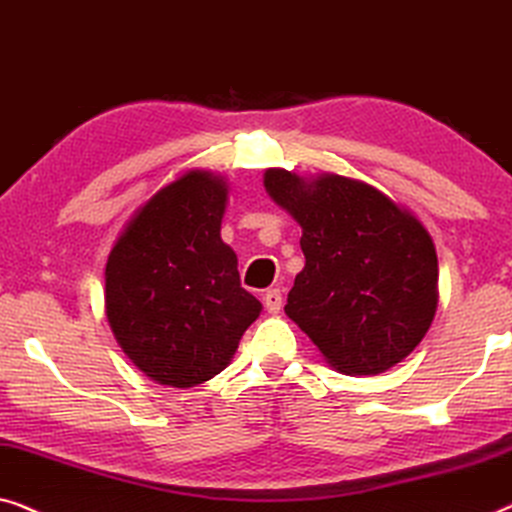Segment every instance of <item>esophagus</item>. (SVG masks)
I'll list each match as a JSON object with an SVG mask.
<instances>
[{
  "label": "esophagus",
  "instance_id": "esophagus-1",
  "mask_svg": "<svg viewBox=\"0 0 512 512\" xmlns=\"http://www.w3.org/2000/svg\"><path fill=\"white\" fill-rule=\"evenodd\" d=\"M280 306H283V294H280V290H276V287H273V290H266L264 292V308H266V311L278 313Z\"/></svg>",
  "mask_w": 512,
  "mask_h": 512
}]
</instances>
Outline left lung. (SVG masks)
Segmentation results:
<instances>
[{"instance_id": "1", "label": "left lung", "mask_w": 512, "mask_h": 512, "mask_svg": "<svg viewBox=\"0 0 512 512\" xmlns=\"http://www.w3.org/2000/svg\"><path fill=\"white\" fill-rule=\"evenodd\" d=\"M264 187L301 225L306 266L285 313L348 376L406 359L438 304L436 248L420 220L376 187L334 174L304 181L269 169Z\"/></svg>"}]
</instances>
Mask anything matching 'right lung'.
Masks as SVG:
<instances>
[{
    "label": "right lung",
    "instance_id": "right-lung-1",
    "mask_svg": "<svg viewBox=\"0 0 512 512\" xmlns=\"http://www.w3.org/2000/svg\"><path fill=\"white\" fill-rule=\"evenodd\" d=\"M227 185L190 171L146 201L106 262V318L125 355L160 385L194 387L232 362L262 304L220 239Z\"/></svg>",
    "mask_w": 512,
    "mask_h": 512
}]
</instances>
